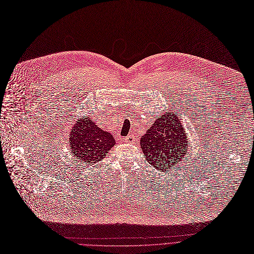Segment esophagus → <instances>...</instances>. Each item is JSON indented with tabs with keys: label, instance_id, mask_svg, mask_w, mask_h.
Listing matches in <instances>:
<instances>
[{
	"label": "esophagus",
	"instance_id": "34e87169",
	"mask_svg": "<svg viewBox=\"0 0 254 254\" xmlns=\"http://www.w3.org/2000/svg\"><path fill=\"white\" fill-rule=\"evenodd\" d=\"M125 140H126L127 143H134V142L136 141V137H135L133 134H130V135L127 136V137L125 138Z\"/></svg>",
	"mask_w": 254,
	"mask_h": 254
}]
</instances>
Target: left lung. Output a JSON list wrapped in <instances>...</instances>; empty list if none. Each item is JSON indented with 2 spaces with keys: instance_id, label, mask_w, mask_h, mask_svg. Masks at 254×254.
I'll use <instances>...</instances> for the list:
<instances>
[{
  "instance_id": "left-lung-1",
  "label": "left lung",
  "mask_w": 254,
  "mask_h": 254,
  "mask_svg": "<svg viewBox=\"0 0 254 254\" xmlns=\"http://www.w3.org/2000/svg\"><path fill=\"white\" fill-rule=\"evenodd\" d=\"M185 127L181 119L173 114L158 117L140 140V146L147 162L153 168L166 171L180 164L188 150Z\"/></svg>"
}]
</instances>
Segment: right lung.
Returning <instances> with one entry per match:
<instances>
[{
  "instance_id": "obj_1",
  "label": "right lung",
  "mask_w": 254,
  "mask_h": 254,
  "mask_svg": "<svg viewBox=\"0 0 254 254\" xmlns=\"http://www.w3.org/2000/svg\"><path fill=\"white\" fill-rule=\"evenodd\" d=\"M115 143L113 136L98 127L89 117L76 121L69 134L72 156L86 165L100 162Z\"/></svg>"
}]
</instances>
